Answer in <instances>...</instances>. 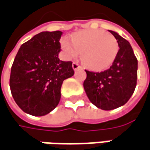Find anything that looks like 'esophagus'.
Masks as SVG:
<instances>
[{
  "label": "esophagus",
  "mask_w": 150,
  "mask_h": 150,
  "mask_svg": "<svg viewBox=\"0 0 150 150\" xmlns=\"http://www.w3.org/2000/svg\"><path fill=\"white\" fill-rule=\"evenodd\" d=\"M72 67L74 69V70H76V69H78L81 68V66L77 62L73 63V64H72Z\"/></svg>",
  "instance_id": "1"
}]
</instances>
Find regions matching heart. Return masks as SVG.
Masks as SVG:
<instances>
[{"instance_id": "heart-1", "label": "heart", "mask_w": 150, "mask_h": 150, "mask_svg": "<svg viewBox=\"0 0 150 150\" xmlns=\"http://www.w3.org/2000/svg\"><path fill=\"white\" fill-rule=\"evenodd\" d=\"M71 40L72 42L64 38L61 42L65 56L73 59L81 54L82 62L93 70H103L111 66L119 50L117 39L101 30L78 32L73 34Z\"/></svg>"}]
</instances>
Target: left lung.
Masks as SVG:
<instances>
[{"label":"left lung","mask_w":150,"mask_h":150,"mask_svg":"<svg viewBox=\"0 0 150 150\" xmlns=\"http://www.w3.org/2000/svg\"><path fill=\"white\" fill-rule=\"evenodd\" d=\"M117 39L119 50L112 65L107 70H86L83 83L89 100L102 110H112L127 103L137 85L138 60L130 43L113 31H109Z\"/></svg>","instance_id":"obj_1"}]
</instances>
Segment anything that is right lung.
Here are the masks:
<instances>
[{
    "instance_id": "right-lung-1",
    "label": "right lung",
    "mask_w": 150,
    "mask_h": 150,
    "mask_svg": "<svg viewBox=\"0 0 150 150\" xmlns=\"http://www.w3.org/2000/svg\"><path fill=\"white\" fill-rule=\"evenodd\" d=\"M62 32H42L22 44L10 75L11 95L24 112L44 116L58 106L63 81L75 71L59 59Z\"/></svg>"
}]
</instances>
